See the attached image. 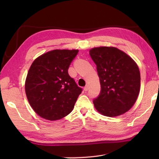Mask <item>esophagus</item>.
Returning a JSON list of instances; mask_svg holds the SVG:
<instances>
[{"label":"esophagus","instance_id":"1","mask_svg":"<svg viewBox=\"0 0 159 159\" xmlns=\"http://www.w3.org/2000/svg\"><path fill=\"white\" fill-rule=\"evenodd\" d=\"M84 90L85 91H88L89 90V86L86 85L85 87H84Z\"/></svg>","mask_w":159,"mask_h":159}]
</instances>
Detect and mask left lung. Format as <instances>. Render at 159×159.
<instances>
[{"label":"left lung","mask_w":159,"mask_h":159,"mask_svg":"<svg viewBox=\"0 0 159 159\" xmlns=\"http://www.w3.org/2000/svg\"><path fill=\"white\" fill-rule=\"evenodd\" d=\"M89 55L97 66L100 94L93 102L98 113L116 117L129 111L140 92L141 76L136 62L112 46L95 47Z\"/></svg>","instance_id":"8db88e82"}]
</instances>
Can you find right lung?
Returning <instances> with one entry per match:
<instances>
[{
    "label": "right lung",
    "instance_id": "add662e5",
    "mask_svg": "<svg viewBox=\"0 0 159 159\" xmlns=\"http://www.w3.org/2000/svg\"><path fill=\"white\" fill-rule=\"evenodd\" d=\"M78 52L55 49L32 63L26 78L25 92L30 105L39 117L55 121L72 112L82 89L67 70Z\"/></svg>",
    "mask_w": 159,
    "mask_h": 159
}]
</instances>
